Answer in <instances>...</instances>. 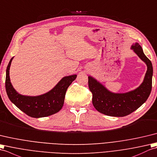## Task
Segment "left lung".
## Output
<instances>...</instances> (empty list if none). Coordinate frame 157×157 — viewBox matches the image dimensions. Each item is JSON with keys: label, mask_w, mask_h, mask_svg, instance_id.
Returning a JSON list of instances; mask_svg holds the SVG:
<instances>
[{"label": "left lung", "mask_w": 157, "mask_h": 157, "mask_svg": "<svg viewBox=\"0 0 157 157\" xmlns=\"http://www.w3.org/2000/svg\"><path fill=\"white\" fill-rule=\"evenodd\" d=\"M131 49L147 66L144 81L136 89L125 93H114L107 90L92 76H89V88L93 94V105L99 112L109 116L124 117L140 107L147 100L152 89V65L138 43Z\"/></svg>", "instance_id": "obj_1"}]
</instances>
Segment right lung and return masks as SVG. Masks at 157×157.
Returning a JSON list of instances; mask_svg holds the SVG:
<instances>
[{
  "instance_id": "add662e5",
  "label": "right lung",
  "mask_w": 157,
  "mask_h": 157,
  "mask_svg": "<svg viewBox=\"0 0 157 157\" xmlns=\"http://www.w3.org/2000/svg\"><path fill=\"white\" fill-rule=\"evenodd\" d=\"M13 57L10 59L6 71L5 88L10 101L30 117L39 118L53 115L64 105L66 92L76 78V75L64 76L48 93L39 96H25L17 93L10 82L9 70Z\"/></svg>"
}]
</instances>
